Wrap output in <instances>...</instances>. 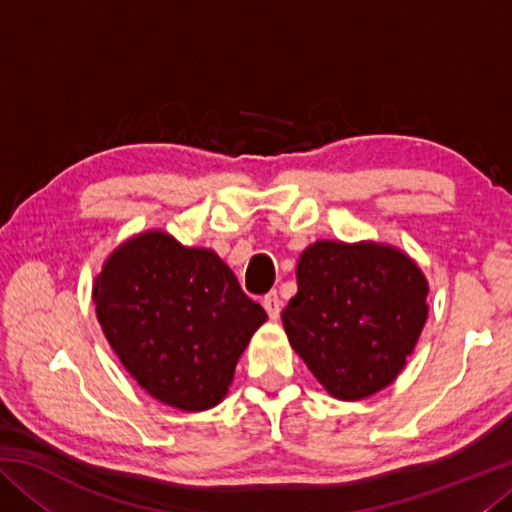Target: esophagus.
Returning a JSON list of instances; mask_svg holds the SVG:
<instances>
[{
  "instance_id": "1",
  "label": "esophagus",
  "mask_w": 512,
  "mask_h": 512,
  "mask_svg": "<svg viewBox=\"0 0 512 512\" xmlns=\"http://www.w3.org/2000/svg\"><path fill=\"white\" fill-rule=\"evenodd\" d=\"M262 305H264V309L268 311V316H271L273 320L280 318V311H282V298H280V293H277V291H268L266 296H264V300H262Z\"/></svg>"
}]
</instances>
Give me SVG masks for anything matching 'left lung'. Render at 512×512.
I'll return each mask as SVG.
<instances>
[{"label": "left lung", "instance_id": "left-lung-1", "mask_svg": "<svg viewBox=\"0 0 512 512\" xmlns=\"http://www.w3.org/2000/svg\"><path fill=\"white\" fill-rule=\"evenodd\" d=\"M282 311L291 348L339 400H363L400 375L427 320V280L400 250L316 241L298 259Z\"/></svg>", "mask_w": 512, "mask_h": 512}]
</instances>
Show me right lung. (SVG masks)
I'll list each match as a JSON object with an SVG mask.
<instances>
[{
  "instance_id": "right-lung-1",
  "label": "right lung",
  "mask_w": 512,
  "mask_h": 512,
  "mask_svg": "<svg viewBox=\"0 0 512 512\" xmlns=\"http://www.w3.org/2000/svg\"><path fill=\"white\" fill-rule=\"evenodd\" d=\"M110 348L146 393L183 411L216 406L250 336L266 320L235 273L164 232L119 246L94 284Z\"/></svg>"
}]
</instances>
